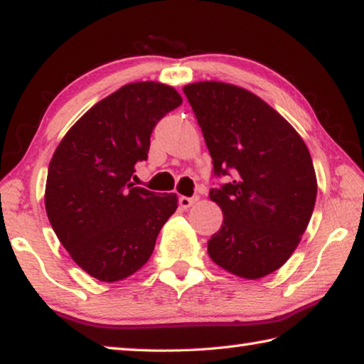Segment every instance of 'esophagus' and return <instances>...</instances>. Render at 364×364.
Here are the masks:
<instances>
[{
	"label": "esophagus",
	"instance_id": "34e87169",
	"mask_svg": "<svg viewBox=\"0 0 364 364\" xmlns=\"http://www.w3.org/2000/svg\"><path fill=\"white\" fill-rule=\"evenodd\" d=\"M197 200H199V199H197V197L181 196L180 197V205H181V208H189V207H193Z\"/></svg>",
	"mask_w": 364,
	"mask_h": 364
}]
</instances>
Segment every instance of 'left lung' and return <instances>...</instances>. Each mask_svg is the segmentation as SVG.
Instances as JSON below:
<instances>
[{"instance_id": "left-lung-1", "label": "left lung", "mask_w": 364, "mask_h": 364, "mask_svg": "<svg viewBox=\"0 0 364 364\" xmlns=\"http://www.w3.org/2000/svg\"><path fill=\"white\" fill-rule=\"evenodd\" d=\"M199 123L215 175L232 181L210 191L223 225L208 255L228 273L260 279L284 264L301 239L318 183L310 151L295 128L262 97L223 82L183 88Z\"/></svg>"}]
</instances>
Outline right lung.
Wrapping results in <instances>:
<instances>
[{
    "mask_svg": "<svg viewBox=\"0 0 364 364\" xmlns=\"http://www.w3.org/2000/svg\"><path fill=\"white\" fill-rule=\"evenodd\" d=\"M183 97L173 86L134 82L95 104L75 122L49 162L45 207L72 260L93 278L115 282L144 267L176 194L134 186L156 123Z\"/></svg>",
    "mask_w": 364,
    "mask_h": 364,
    "instance_id": "right-lung-1",
    "label": "right lung"
}]
</instances>
